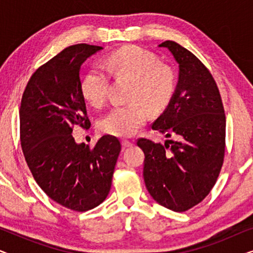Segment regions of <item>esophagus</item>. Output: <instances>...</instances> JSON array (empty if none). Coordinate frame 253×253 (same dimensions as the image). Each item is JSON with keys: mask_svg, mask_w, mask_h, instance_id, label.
Wrapping results in <instances>:
<instances>
[{"mask_svg": "<svg viewBox=\"0 0 253 253\" xmlns=\"http://www.w3.org/2000/svg\"><path fill=\"white\" fill-rule=\"evenodd\" d=\"M122 145H123V147H131L133 145V143H132V141H130V140L123 139L122 140Z\"/></svg>", "mask_w": 253, "mask_h": 253, "instance_id": "1", "label": "esophagus"}]
</instances>
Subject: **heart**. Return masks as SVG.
Listing matches in <instances>:
<instances>
[{"mask_svg": "<svg viewBox=\"0 0 253 253\" xmlns=\"http://www.w3.org/2000/svg\"><path fill=\"white\" fill-rule=\"evenodd\" d=\"M92 68L81 83L84 99L93 107H101L107 100L108 77L130 81L126 99L129 103L115 106L100 120L102 132L116 137L132 136L146 122L148 110L159 113L171 101L176 89V74L170 65L161 63L151 51L127 46L113 51L101 63Z\"/></svg>", "mask_w": 253, "mask_h": 253, "instance_id": "heart-1", "label": "heart"}]
</instances>
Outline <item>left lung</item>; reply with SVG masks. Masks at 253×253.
I'll return each mask as SVG.
<instances>
[{"instance_id": "left-lung-1", "label": "left lung", "mask_w": 253, "mask_h": 253, "mask_svg": "<svg viewBox=\"0 0 253 253\" xmlns=\"http://www.w3.org/2000/svg\"><path fill=\"white\" fill-rule=\"evenodd\" d=\"M159 47L168 48L179 68L174 96L152 124L170 139L162 145L139 138L137 145L145 154L150 195L166 209L185 212L209 195L220 174L226 115L216 83L202 61L175 41Z\"/></svg>"}]
</instances>
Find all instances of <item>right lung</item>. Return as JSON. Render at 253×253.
<instances>
[{"label":"right lung","mask_w":253,"mask_h":253,"mask_svg":"<svg viewBox=\"0 0 253 253\" xmlns=\"http://www.w3.org/2000/svg\"><path fill=\"white\" fill-rule=\"evenodd\" d=\"M102 47H67L32 75L19 109L20 144L38 185L60 205L85 212L108 196L121 152L116 137L102 136L94 147L77 144L72 127H89L81 91V67Z\"/></svg>","instance_id":"1"}]
</instances>
